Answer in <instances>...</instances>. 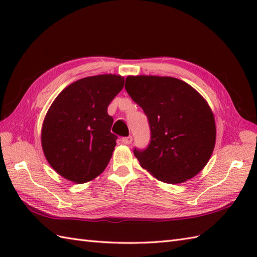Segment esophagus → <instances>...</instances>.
Returning <instances> with one entry per match:
<instances>
[{"mask_svg": "<svg viewBox=\"0 0 257 257\" xmlns=\"http://www.w3.org/2000/svg\"><path fill=\"white\" fill-rule=\"evenodd\" d=\"M121 141L124 145H130L133 143V137H132V136H128V137H123L121 139Z\"/></svg>", "mask_w": 257, "mask_h": 257, "instance_id": "esophagus-1", "label": "esophagus"}]
</instances>
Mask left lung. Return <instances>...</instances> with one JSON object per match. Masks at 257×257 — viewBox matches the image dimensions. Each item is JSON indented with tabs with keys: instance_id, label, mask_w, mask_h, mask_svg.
Returning <instances> with one entry per match:
<instances>
[{
	"instance_id": "1",
	"label": "left lung",
	"mask_w": 257,
	"mask_h": 257,
	"mask_svg": "<svg viewBox=\"0 0 257 257\" xmlns=\"http://www.w3.org/2000/svg\"><path fill=\"white\" fill-rule=\"evenodd\" d=\"M124 88L148 118L150 141L134 149L140 166L166 183L196 176L215 145V121L209 105L184 81L159 76H129Z\"/></svg>"
}]
</instances>
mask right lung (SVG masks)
I'll list each match as a JSON object with an SVG mask.
<instances>
[{
    "label": "right lung",
    "instance_id": "add662e5",
    "mask_svg": "<svg viewBox=\"0 0 257 257\" xmlns=\"http://www.w3.org/2000/svg\"><path fill=\"white\" fill-rule=\"evenodd\" d=\"M117 75H98L75 81L52 103L43 123L42 147L57 173L85 183L105 170L116 146L109 103L123 87Z\"/></svg>",
    "mask_w": 257,
    "mask_h": 257
}]
</instances>
